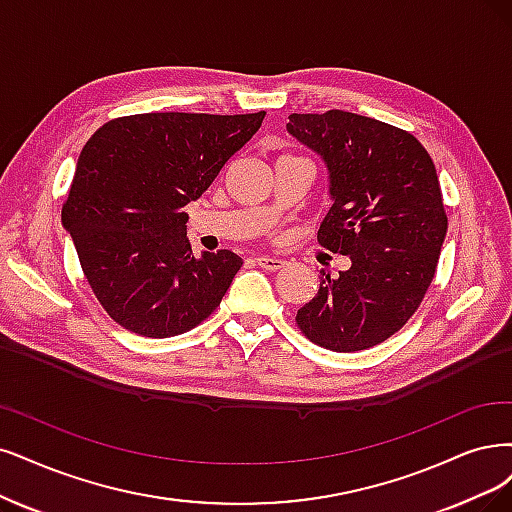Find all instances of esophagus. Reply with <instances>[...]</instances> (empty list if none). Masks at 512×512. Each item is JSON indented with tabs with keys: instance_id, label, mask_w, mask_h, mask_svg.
<instances>
[{
	"instance_id": "1",
	"label": "esophagus",
	"mask_w": 512,
	"mask_h": 512,
	"mask_svg": "<svg viewBox=\"0 0 512 512\" xmlns=\"http://www.w3.org/2000/svg\"><path fill=\"white\" fill-rule=\"evenodd\" d=\"M255 263L259 268H263V270H268V272H278V270H282L285 268V259H278V257H268V255H259V257H255Z\"/></svg>"
}]
</instances>
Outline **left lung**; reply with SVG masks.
Wrapping results in <instances>:
<instances>
[{
    "instance_id": "obj_1",
    "label": "left lung",
    "mask_w": 512,
    "mask_h": 512,
    "mask_svg": "<svg viewBox=\"0 0 512 512\" xmlns=\"http://www.w3.org/2000/svg\"><path fill=\"white\" fill-rule=\"evenodd\" d=\"M287 130L329 175L318 242L350 257L337 278L323 272L295 320L320 348H373L418 310L437 270L447 234L437 168L407 130L358 113H291Z\"/></svg>"
}]
</instances>
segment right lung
<instances>
[{
	"mask_svg": "<svg viewBox=\"0 0 512 512\" xmlns=\"http://www.w3.org/2000/svg\"><path fill=\"white\" fill-rule=\"evenodd\" d=\"M263 116L139 113L88 139L61 219L88 285L118 325L173 337L217 310L242 259L232 251L196 257L183 206L206 192Z\"/></svg>",
	"mask_w": 512,
	"mask_h": 512,
	"instance_id": "1",
	"label": "right lung"
}]
</instances>
